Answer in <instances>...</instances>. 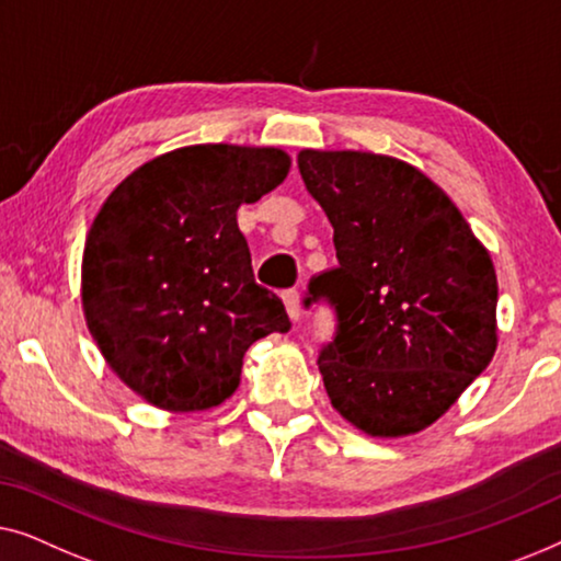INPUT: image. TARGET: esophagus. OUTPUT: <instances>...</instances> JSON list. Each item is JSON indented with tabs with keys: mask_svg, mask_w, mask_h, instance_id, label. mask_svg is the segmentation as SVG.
<instances>
[{
	"mask_svg": "<svg viewBox=\"0 0 561 561\" xmlns=\"http://www.w3.org/2000/svg\"><path fill=\"white\" fill-rule=\"evenodd\" d=\"M284 299V307H287V314L291 322H299V318H302V307H299V291L297 289H287L282 295Z\"/></svg>",
	"mask_w": 561,
	"mask_h": 561,
	"instance_id": "esophagus-1",
	"label": "esophagus"
}]
</instances>
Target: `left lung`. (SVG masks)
<instances>
[{"label": "left lung", "mask_w": 561, "mask_h": 561, "mask_svg": "<svg viewBox=\"0 0 561 561\" xmlns=\"http://www.w3.org/2000/svg\"><path fill=\"white\" fill-rule=\"evenodd\" d=\"M297 164L335 231L337 270L310 284L341 322L318 358L330 404L368 437L420 435L499 348L491 254L414 164L356 149Z\"/></svg>", "instance_id": "obj_1"}]
</instances>
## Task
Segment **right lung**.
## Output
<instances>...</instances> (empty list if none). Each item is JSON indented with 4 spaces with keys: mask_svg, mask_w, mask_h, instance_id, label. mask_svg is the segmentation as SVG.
I'll list each match as a JSON object with an SVG mask.
<instances>
[{
    "mask_svg": "<svg viewBox=\"0 0 561 561\" xmlns=\"http://www.w3.org/2000/svg\"><path fill=\"white\" fill-rule=\"evenodd\" d=\"M279 147L191 145L126 175L89 228L81 305L101 356L170 414L208 412L241 383L249 345L287 333L236 224L289 175Z\"/></svg>",
    "mask_w": 561,
    "mask_h": 561,
    "instance_id": "obj_1",
    "label": "right lung"
}]
</instances>
